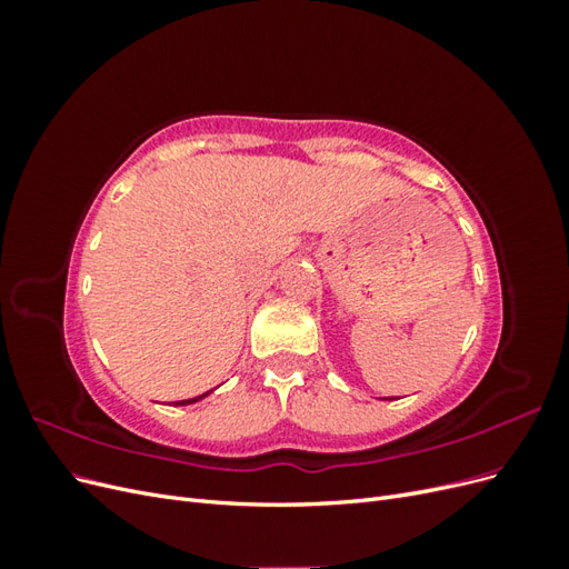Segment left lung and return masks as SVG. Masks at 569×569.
<instances>
[{
  "label": "left lung",
  "mask_w": 569,
  "mask_h": 569,
  "mask_svg": "<svg viewBox=\"0 0 569 569\" xmlns=\"http://www.w3.org/2000/svg\"><path fill=\"white\" fill-rule=\"evenodd\" d=\"M387 401H389V399H387Z\"/></svg>",
  "instance_id": "1"
}]
</instances>
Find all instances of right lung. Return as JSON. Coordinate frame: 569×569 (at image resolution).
I'll return each instance as SVG.
<instances>
[{
	"mask_svg": "<svg viewBox=\"0 0 569 569\" xmlns=\"http://www.w3.org/2000/svg\"><path fill=\"white\" fill-rule=\"evenodd\" d=\"M218 387H213L211 391H206V393H199V396H194V399H184V401H176V406H192V403H199L201 399H206V396L209 393H213Z\"/></svg>",
	"mask_w": 569,
	"mask_h": 569,
	"instance_id": "add662e5",
	"label": "right lung"
}]
</instances>
